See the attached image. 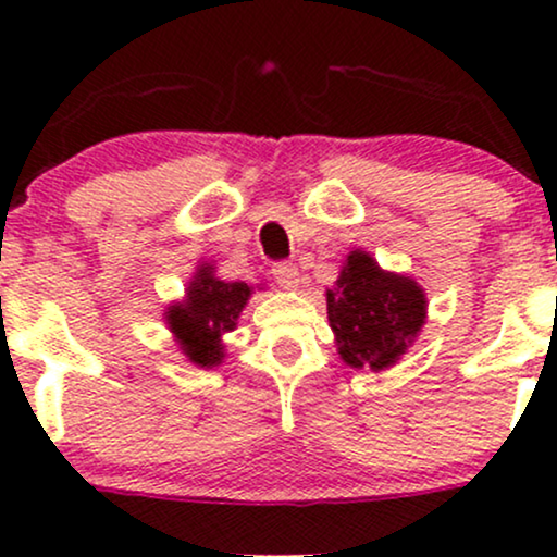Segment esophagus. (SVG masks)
I'll return each mask as SVG.
<instances>
[{
  "instance_id": "34e87169",
  "label": "esophagus",
  "mask_w": 557,
  "mask_h": 557,
  "mask_svg": "<svg viewBox=\"0 0 557 557\" xmlns=\"http://www.w3.org/2000/svg\"><path fill=\"white\" fill-rule=\"evenodd\" d=\"M274 283H277L283 290H296L298 287V267L296 264H287V261H283V264H274Z\"/></svg>"
}]
</instances>
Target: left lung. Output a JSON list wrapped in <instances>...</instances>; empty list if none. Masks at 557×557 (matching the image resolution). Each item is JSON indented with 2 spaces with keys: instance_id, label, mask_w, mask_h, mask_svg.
Masks as SVG:
<instances>
[{
  "instance_id": "obj_1",
  "label": "left lung",
  "mask_w": 557,
  "mask_h": 557,
  "mask_svg": "<svg viewBox=\"0 0 557 557\" xmlns=\"http://www.w3.org/2000/svg\"><path fill=\"white\" fill-rule=\"evenodd\" d=\"M426 306L430 300L417 280L382 270L372 253L354 248L327 290L337 356L350 369H393L421 335Z\"/></svg>"
}]
</instances>
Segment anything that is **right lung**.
Here are the masks:
<instances>
[{
	"label": "right lung",
	"mask_w": 557,
	"mask_h": 557,
	"mask_svg": "<svg viewBox=\"0 0 557 557\" xmlns=\"http://www.w3.org/2000/svg\"><path fill=\"white\" fill-rule=\"evenodd\" d=\"M251 296L253 285L220 280L214 261H198L183 298L168 304L162 314L185 361L198 369L220 367L225 361V335L238 327Z\"/></svg>",
	"instance_id": "obj_1"
}]
</instances>
